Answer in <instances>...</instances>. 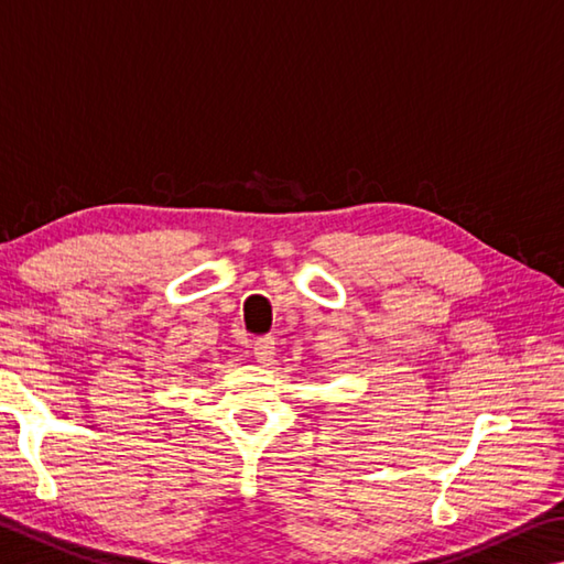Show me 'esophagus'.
I'll return each instance as SVG.
<instances>
[{
	"mask_svg": "<svg viewBox=\"0 0 564 564\" xmlns=\"http://www.w3.org/2000/svg\"><path fill=\"white\" fill-rule=\"evenodd\" d=\"M273 355H275V340H273V337H259V340L253 343V357H256V362L271 365Z\"/></svg>",
	"mask_w": 564,
	"mask_h": 564,
	"instance_id": "34e87169",
	"label": "esophagus"
}]
</instances>
